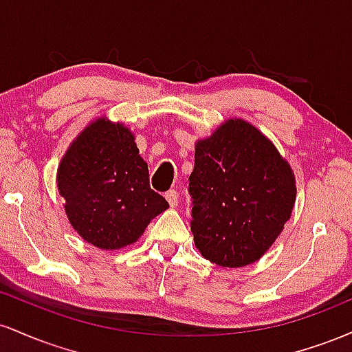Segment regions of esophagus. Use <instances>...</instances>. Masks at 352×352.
I'll use <instances>...</instances> for the list:
<instances>
[{
    "label": "esophagus",
    "mask_w": 352,
    "mask_h": 352,
    "mask_svg": "<svg viewBox=\"0 0 352 352\" xmlns=\"http://www.w3.org/2000/svg\"><path fill=\"white\" fill-rule=\"evenodd\" d=\"M165 199H167L170 207H177V205H179V192H177V190H168V192L165 193Z\"/></svg>",
    "instance_id": "1"
}]
</instances>
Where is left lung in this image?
I'll return each instance as SVG.
<instances>
[{"instance_id":"left-lung-1","label":"left lung","mask_w":352,"mask_h":352,"mask_svg":"<svg viewBox=\"0 0 352 352\" xmlns=\"http://www.w3.org/2000/svg\"><path fill=\"white\" fill-rule=\"evenodd\" d=\"M188 182L195 246L201 256L227 268L260 260L296 200L289 164L243 119H228L197 142Z\"/></svg>"}]
</instances>
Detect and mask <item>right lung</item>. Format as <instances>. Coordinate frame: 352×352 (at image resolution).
<instances>
[{
	"label": "right lung",
	"instance_id": "1",
	"mask_svg": "<svg viewBox=\"0 0 352 352\" xmlns=\"http://www.w3.org/2000/svg\"><path fill=\"white\" fill-rule=\"evenodd\" d=\"M134 134L111 120L96 119L64 153L58 190L72 228L87 243L119 250L135 243L167 200L148 184V167Z\"/></svg>",
	"mask_w": 352,
	"mask_h": 352
}]
</instances>
